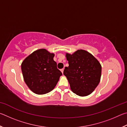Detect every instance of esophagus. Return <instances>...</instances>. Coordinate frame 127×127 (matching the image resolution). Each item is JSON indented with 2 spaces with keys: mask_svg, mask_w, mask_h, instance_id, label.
<instances>
[{
  "mask_svg": "<svg viewBox=\"0 0 127 127\" xmlns=\"http://www.w3.org/2000/svg\"><path fill=\"white\" fill-rule=\"evenodd\" d=\"M61 72H62V73H63V72H64V69H63H63H61Z\"/></svg>",
  "mask_w": 127,
  "mask_h": 127,
  "instance_id": "obj_1",
  "label": "esophagus"
}]
</instances>
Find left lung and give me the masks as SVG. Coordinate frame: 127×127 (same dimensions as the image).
<instances>
[{"instance_id":"left-lung-1","label":"left lung","mask_w":127,"mask_h":127,"mask_svg":"<svg viewBox=\"0 0 127 127\" xmlns=\"http://www.w3.org/2000/svg\"><path fill=\"white\" fill-rule=\"evenodd\" d=\"M68 67L63 74L69 83L73 92L86 96L93 92L99 83L101 65L98 60L87 51L80 49L72 54L66 53Z\"/></svg>"}]
</instances>
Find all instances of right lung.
<instances>
[{
    "label": "right lung",
    "mask_w": 127,
    "mask_h": 127,
    "mask_svg": "<svg viewBox=\"0 0 127 127\" xmlns=\"http://www.w3.org/2000/svg\"><path fill=\"white\" fill-rule=\"evenodd\" d=\"M55 54L45 49L33 51L21 64L23 79L33 93L43 95L54 89L62 73L54 61Z\"/></svg>",
    "instance_id": "add662e5"
}]
</instances>
